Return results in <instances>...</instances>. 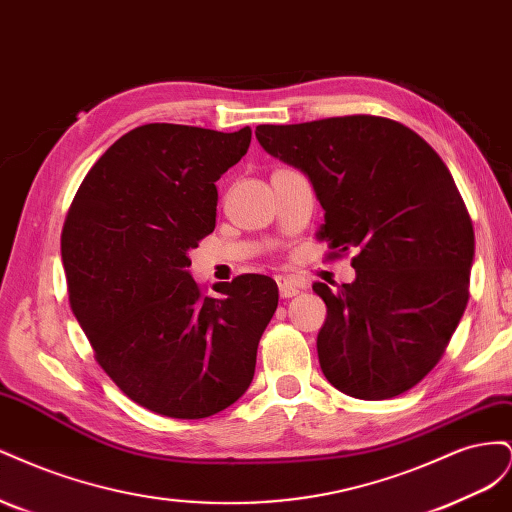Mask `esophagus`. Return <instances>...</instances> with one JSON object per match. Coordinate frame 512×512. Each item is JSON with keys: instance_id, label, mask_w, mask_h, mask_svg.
Here are the masks:
<instances>
[{"instance_id": "34e87169", "label": "esophagus", "mask_w": 512, "mask_h": 512, "mask_svg": "<svg viewBox=\"0 0 512 512\" xmlns=\"http://www.w3.org/2000/svg\"><path fill=\"white\" fill-rule=\"evenodd\" d=\"M277 288H280V294L284 299H290V297H297V294L301 290L307 288L305 282L297 280V277H290V275H277Z\"/></svg>"}]
</instances>
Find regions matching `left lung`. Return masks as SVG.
<instances>
[{
    "label": "left lung",
    "instance_id": "left-lung-1",
    "mask_svg": "<svg viewBox=\"0 0 512 512\" xmlns=\"http://www.w3.org/2000/svg\"><path fill=\"white\" fill-rule=\"evenodd\" d=\"M269 156L299 168L324 209L320 239L356 247L352 284L327 303L322 374L356 399H391L440 361L466 312L474 230L446 164L421 136L371 115L258 126Z\"/></svg>",
    "mask_w": 512,
    "mask_h": 512
}]
</instances>
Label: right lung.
I'll return each instance as SVG.
<instances>
[{"instance_id": "1", "label": "right lung", "mask_w": 512, "mask_h": 512, "mask_svg": "<svg viewBox=\"0 0 512 512\" xmlns=\"http://www.w3.org/2000/svg\"><path fill=\"white\" fill-rule=\"evenodd\" d=\"M250 141V126L147 123L106 149L72 200L61 232L72 312L102 369L151 412L205 418L252 384L277 284L239 275L203 297L188 256L215 228V181Z\"/></svg>"}]
</instances>
